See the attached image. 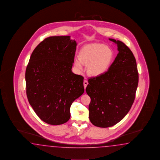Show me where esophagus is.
<instances>
[{"mask_svg":"<svg viewBox=\"0 0 160 160\" xmlns=\"http://www.w3.org/2000/svg\"><path fill=\"white\" fill-rule=\"evenodd\" d=\"M88 82H87V80H84V88H86V87H87V86L88 85Z\"/></svg>","mask_w":160,"mask_h":160,"instance_id":"1","label":"esophagus"}]
</instances>
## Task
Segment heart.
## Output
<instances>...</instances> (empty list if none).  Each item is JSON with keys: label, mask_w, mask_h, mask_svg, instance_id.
<instances>
[{"label": "heart", "mask_w": 160, "mask_h": 160, "mask_svg": "<svg viewBox=\"0 0 160 160\" xmlns=\"http://www.w3.org/2000/svg\"><path fill=\"white\" fill-rule=\"evenodd\" d=\"M78 57L74 60L75 67L78 71H82L84 65H86L88 75L99 76L108 69L114 57V52L110 47L103 43H93L82 47Z\"/></svg>", "instance_id": "1"}]
</instances>
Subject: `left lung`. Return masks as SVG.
I'll return each mask as SVG.
<instances>
[{
	"label": "left lung",
	"mask_w": 160,
	"mask_h": 160,
	"mask_svg": "<svg viewBox=\"0 0 160 160\" xmlns=\"http://www.w3.org/2000/svg\"><path fill=\"white\" fill-rule=\"evenodd\" d=\"M118 53L103 75L88 79L86 92L90 98L89 117L94 126L108 128L127 115L135 99L138 72L131 50L120 41L109 38Z\"/></svg>",
	"instance_id": "obj_1"
}]
</instances>
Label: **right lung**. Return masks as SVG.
Instances as JSON below:
<instances>
[{
    "instance_id": "1",
    "label": "right lung",
    "mask_w": 160,
    "mask_h": 160,
    "mask_svg": "<svg viewBox=\"0 0 160 160\" xmlns=\"http://www.w3.org/2000/svg\"><path fill=\"white\" fill-rule=\"evenodd\" d=\"M76 46L70 36L49 37L30 58L25 73L27 97L38 117L48 124L69 121L72 104L84 92V78L72 72Z\"/></svg>"
}]
</instances>
